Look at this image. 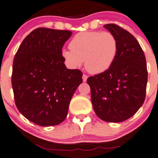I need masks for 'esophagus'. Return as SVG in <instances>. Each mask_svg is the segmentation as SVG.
I'll list each match as a JSON object with an SVG mask.
<instances>
[{"label":"esophagus","mask_w":158,"mask_h":158,"mask_svg":"<svg viewBox=\"0 0 158 158\" xmlns=\"http://www.w3.org/2000/svg\"><path fill=\"white\" fill-rule=\"evenodd\" d=\"M87 78H88V76H86V75H85V74L82 75V81H83V82H86V80H87Z\"/></svg>","instance_id":"34e87169"}]
</instances>
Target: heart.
Returning <instances> with one entry per match:
<instances>
[{"label":"heart","mask_w":158,"mask_h":158,"mask_svg":"<svg viewBox=\"0 0 158 158\" xmlns=\"http://www.w3.org/2000/svg\"><path fill=\"white\" fill-rule=\"evenodd\" d=\"M70 50H63L61 56L71 69H77L84 61L85 68L92 74L106 72L114 63L118 43L110 32L87 31L77 33L69 43Z\"/></svg>","instance_id":"1"}]
</instances>
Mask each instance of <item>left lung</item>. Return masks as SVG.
<instances>
[{
    "label": "left lung",
    "mask_w": 158,
    "mask_h": 158,
    "mask_svg": "<svg viewBox=\"0 0 158 158\" xmlns=\"http://www.w3.org/2000/svg\"><path fill=\"white\" fill-rule=\"evenodd\" d=\"M104 27L115 36L118 51L108 70L88 78L91 101L103 121L121 122L133 116L146 97L147 69L140 45L130 32L114 24Z\"/></svg>",
    "instance_id": "left-lung-1"
}]
</instances>
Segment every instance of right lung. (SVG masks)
Listing matches in <instances>:
<instances>
[{
	"label": "right lung",
	"mask_w": 158,
	"mask_h": 158,
	"mask_svg": "<svg viewBox=\"0 0 158 158\" xmlns=\"http://www.w3.org/2000/svg\"><path fill=\"white\" fill-rule=\"evenodd\" d=\"M72 34L68 30L38 28L23 40L14 57L11 84L16 107L38 126L61 123L82 82V72L67 69L61 56Z\"/></svg>",
	"instance_id": "1"
}]
</instances>
